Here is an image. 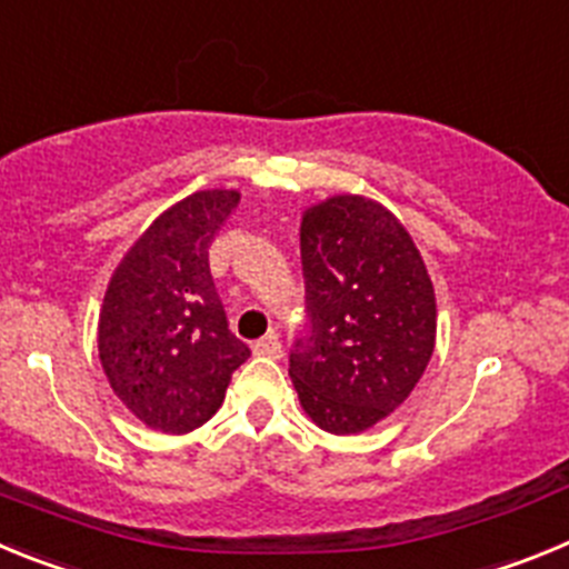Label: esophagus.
Instances as JSON below:
<instances>
[{
  "label": "esophagus",
  "instance_id": "1",
  "mask_svg": "<svg viewBox=\"0 0 569 569\" xmlns=\"http://www.w3.org/2000/svg\"><path fill=\"white\" fill-rule=\"evenodd\" d=\"M253 353H256V356H268V359H279V356H281L279 333H273V330H270V333L264 336V339L256 341V345H253Z\"/></svg>",
  "mask_w": 569,
  "mask_h": 569
}]
</instances>
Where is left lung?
<instances>
[{
  "label": "left lung",
  "mask_w": 569,
  "mask_h": 569,
  "mask_svg": "<svg viewBox=\"0 0 569 569\" xmlns=\"http://www.w3.org/2000/svg\"><path fill=\"white\" fill-rule=\"evenodd\" d=\"M305 325L290 379L328 433H361L413 393L436 345V293L401 222L365 196L301 216Z\"/></svg>",
  "instance_id": "1"
}]
</instances>
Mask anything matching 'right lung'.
Segmentation results:
<instances>
[{"label": "right lung", "mask_w": 569, "mask_h": 569, "mask_svg": "<svg viewBox=\"0 0 569 569\" xmlns=\"http://www.w3.org/2000/svg\"><path fill=\"white\" fill-rule=\"evenodd\" d=\"M236 204V190H199L164 210L124 253L104 293V376L130 413L162 433L202 427L250 356L230 333L208 264L210 241Z\"/></svg>", "instance_id": "obj_1"}]
</instances>
